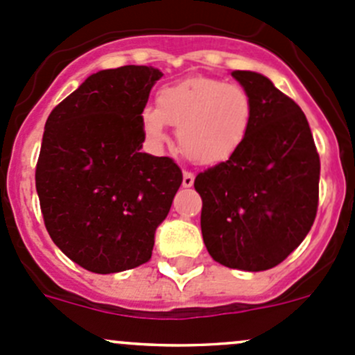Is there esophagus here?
<instances>
[{"mask_svg": "<svg viewBox=\"0 0 355 355\" xmlns=\"http://www.w3.org/2000/svg\"><path fill=\"white\" fill-rule=\"evenodd\" d=\"M194 180H196L194 173H191V171H184V180H182V185H184L185 189L192 187V185H194Z\"/></svg>", "mask_w": 355, "mask_h": 355, "instance_id": "esophagus-1", "label": "esophagus"}]
</instances>
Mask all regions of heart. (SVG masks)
<instances>
[{
    "label": "heart",
    "mask_w": 355,
    "mask_h": 355,
    "mask_svg": "<svg viewBox=\"0 0 355 355\" xmlns=\"http://www.w3.org/2000/svg\"><path fill=\"white\" fill-rule=\"evenodd\" d=\"M157 106H144L141 125L151 144L168 137V125L177 127L184 155L199 164H218L230 159L252 125L254 106L249 92L220 78L191 77L163 85Z\"/></svg>",
    "instance_id": "b5f03b06"
}]
</instances>
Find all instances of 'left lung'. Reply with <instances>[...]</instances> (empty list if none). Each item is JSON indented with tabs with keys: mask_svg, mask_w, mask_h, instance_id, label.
I'll return each instance as SVG.
<instances>
[{
	"mask_svg": "<svg viewBox=\"0 0 355 355\" xmlns=\"http://www.w3.org/2000/svg\"><path fill=\"white\" fill-rule=\"evenodd\" d=\"M254 114L242 148L202 171L200 230L207 252L227 268L264 271L309 234L318 209L320 156L302 110L263 73L234 70Z\"/></svg>",
	"mask_w": 355,
	"mask_h": 355,
	"instance_id": "obj_1",
	"label": "left lung"
}]
</instances>
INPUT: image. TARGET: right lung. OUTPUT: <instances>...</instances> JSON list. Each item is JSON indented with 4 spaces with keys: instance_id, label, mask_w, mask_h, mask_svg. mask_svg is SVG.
<instances>
[{
    "instance_id": "add662e5",
    "label": "right lung",
    "mask_w": 355,
    "mask_h": 355,
    "mask_svg": "<svg viewBox=\"0 0 355 355\" xmlns=\"http://www.w3.org/2000/svg\"><path fill=\"white\" fill-rule=\"evenodd\" d=\"M163 77L127 65L89 75L44 125L35 189L49 237L99 275L149 261L182 184L173 159L141 153V111Z\"/></svg>"
}]
</instances>
